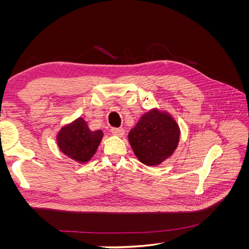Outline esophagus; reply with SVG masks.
<instances>
[{
  "label": "esophagus",
  "mask_w": 249,
  "mask_h": 249,
  "mask_svg": "<svg viewBox=\"0 0 249 249\" xmlns=\"http://www.w3.org/2000/svg\"><path fill=\"white\" fill-rule=\"evenodd\" d=\"M111 133L114 135V136L122 137L124 135V130L123 129V127H112Z\"/></svg>",
  "instance_id": "obj_1"
}]
</instances>
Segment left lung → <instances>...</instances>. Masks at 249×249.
I'll return each instance as SVG.
<instances>
[{"instance_id": "left-lung-1", "label": "left lung", "mask_w": 249, "mask_h": 249, "mask_svg": "<svg viewBox=\"0 0 249 249\" xmlns=\"http://www.w3.org/2000/svg\"><path fill=\"white\" fill-rule=\"evenodd\" d=\"M179 129L168 114L152 110L142 115L129 133L135 155L148 166L159 165L170 157L178 146Z\"/></svg>"}]
</instances>
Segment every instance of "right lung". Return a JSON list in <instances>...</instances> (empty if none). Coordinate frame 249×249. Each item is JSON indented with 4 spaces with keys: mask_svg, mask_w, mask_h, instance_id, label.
Instances as JSON below:
<instances>
[{
    "mask_svg": "<svg viewBox=\"0 0 249 249\" xmlns=\"http://www.w3.org/2000/svg\"><path fill=\"white\" fill-rule=\"evenodd\" d=\"M103 138V132L90 131L83 118L69 125L63 126L57 136L58 146L67 157L78 162L90 160L99 147Z\"/></svg>",
    "mask_w": 249,
    "mask_h": 249,
    "instance_id": "obj_1",
    "label": "right lung"
}]
</instances>
